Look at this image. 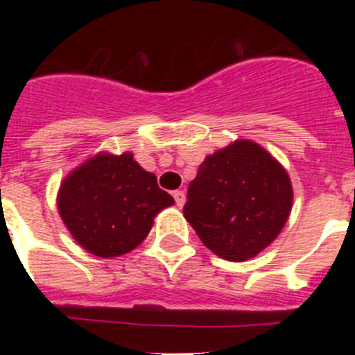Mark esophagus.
Segmentation results:
<instances>
[{
	"mask_svg": "<svg viewBox=\"0 0 355 355\" xmlns=\"http://www.w3.org/2000/svg\"><path fill=\"white\" fill-rule=\"evenodd\" d=\"M172 196H174V200H175V205L180 206H183L184 205V200H187V196H184V192L183 190H175L174 193H172Z\"/></svg>",
	"mask_w": 355,
	"mask_h": 355,
	"instance_id": "1",
	"label": "esophagus"
}]
</instances>
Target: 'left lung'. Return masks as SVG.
I'll list each match as a JSON object with an SVG mask.
<instances>
[{"mask_svg":"<svg viewBox=\"0 0 355 355\" xmlns=\"http://www.w3.org/2000/svg\"><path fill=\"white\" fill-rule=\"evenodd\" d=\"M291 202L286 171L258 144L238 140L200 163L183 213L216 256L245 261L277 238Z\"/></svg>","mask_w":355,"mask_h":355,"instance_id":"1","label":"left lung"}]
</instances>
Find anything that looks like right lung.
<instances>
[{
	"label": "right lung",
	"mask_w": 355,
	"mask_h": 355,
	"mask_svg": "<svg viewBox=\"0 0 355 355\" xmlns=\"http://www.w3.org/2000/svg\"><path fill=\"white\" fill-rule=\"evenodd\" d=\"M174 205L131 153L97 155L69 174L58 193L62 220L74 240L99 258H115L142 243L159 209Z\"/></svg>",
	"instance_id": "add662e5"
}]
</instances>
